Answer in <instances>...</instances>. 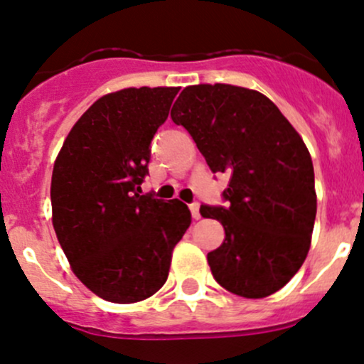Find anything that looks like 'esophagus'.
Listing matches in <instances>:
<instances>
[{"label":"esophagus","instance_id":"1","mask_svg":"<svg viewBox=\"0 0 364 364\" xmlns=\"http://www.w3.org/2000/svg\"><path fill=\"white\" fill-rule=\"evenodd\" d=\"M198 209H200V205H198L197 202H195V204H190V213H192L193 220H200V211H198Z\"/></svg>","mask_w":364,"mask_h":364}]
</instances>
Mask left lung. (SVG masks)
Masks as SVG:
<instances>
[{
  "label": "left lung",
  "mask_w": 364,
  "mask_h": 364,
  "mask_svg": "<svg viewBox=\"0 0 364 364\" xmlns=\"http://www.w3.org/2000/svg\"><path fill=\"white\" fill-rule=\"evenodd\" d=\"M171 118L209 169L230 176L227 208H200L225 228L223 244L208 255L214 279L244 298L279 291L307 258L317 211L301 136L267 95L228 83L183 89Z\"/></svg>",
  "instance_id": "8db88e82"
}]
</instances>
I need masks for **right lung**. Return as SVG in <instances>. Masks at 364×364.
<instances>
[{"mask_svg": "<svg viewBox=\"0 0 364 364\" xmlns=\"http://www.w3.org/2000/svg\"><path fill=\"white\" fill-rule=\"evenodd\" d=\"M179 87H129L99 97L64 139L52 172V223L76 277L102 300L136 304L167 281L192 223L178 198L141 195L150 143Z\"/></svg>", "mask_w": 364, "mask_h": 364, "instance_id": "add662e5", "label": "right lung"}]
</instances>
